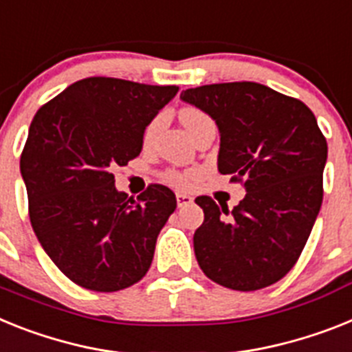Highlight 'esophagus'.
I'll use <instances>...</instances> for the list:
<instances>
[{
	"instance_id": "esophagus-1",
	"label": "esophagus",
	"mask_w": 352,
	"mask_h": 352,
	"mask_svg": "<svg viewBox=\"0 0 352 352\" xmlns=\"http://www.w3.org/2000/svg\"><path fill=\"white\" fill-rule=\"evenodd\" d=\"M191 202H193V197H190V195L186 193H177V206H179V208L190 206Z\"/></svg>"
}]
</instances>
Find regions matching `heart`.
Listing matches in <instances>:
<instances>
[{
    "instance_id": "1",
    "label": "heart",
    "mask_w": 352,
    "mask_h": 352,
    "mask_svg": "<svg viewBox=\"0 0 352 352\" xmlns=\"http://www.w3.org/2000/svg\"><path fill=\"white\" fill-rule=\"evenodd\" d=\"M202 116V112L195 111V109H184V111L181 112V120L182 123L188 120H193V118H199ZM150 132H152V126L148 129V135ZM195 179V173L193 171H168L166 173V181L170 182L171 186H175V188H188V186L193 182Z\"/></svg>"
}]
</instances>
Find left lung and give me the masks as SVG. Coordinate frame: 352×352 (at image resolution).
I'll return each instance as SVG.
<instances>
[{"label":"left lung","instance_id":"1","mask_svg":"<svg viewBox=\"0 0 352 352\" xmlns=\"http://www.w3.org/2000/svg\"><path fill=\"white\" fill-rule=\"evenodd\" d=\"M181 100L214 120L218 171L247 191L232 211L195 199L204 209L193 236L200 268L231 290L274 285L299 259L320 211L327 143L317 120L300 100L256 82L202 85Z\"/></svg>","mask_w":352,"mask_h":352}]
</instances>
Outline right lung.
Masks as SVG:
<instances>
[{"instance_id":"right-lung-1","label":"right lung","mask_w":352,"mask_h":352,"mask_svg":"<svg viewBox=\"0 0 352 352\" xmlns=\"http://www.w3.org/2000/svg\"><path fill=\"white\" fill-rule=\"evenodd\" d=\"M177 85L91 76L37 111L21 175L44 252L82 288L118 292L148 272L177 199L152 184L138 200L118 191L112 168L140 155L146 126Z\"/></svg>"}]
</instances>
